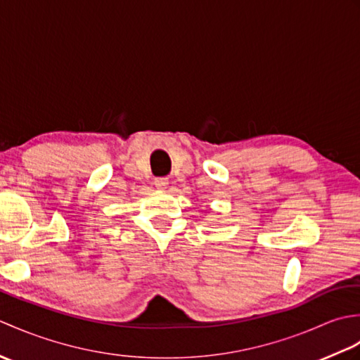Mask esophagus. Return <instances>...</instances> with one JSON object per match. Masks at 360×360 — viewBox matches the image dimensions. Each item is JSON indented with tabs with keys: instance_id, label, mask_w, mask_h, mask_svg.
Listing matches in <instances>:
<instances>
[{
	"instance_id": "34e87169",
	"label": "esophagus",
	"mask_w": 360,
	"mask_h": 360,
	"mask_svg": "<svg viewBox=\"0 0 360 360\" xmlns=\"http://www.w3.org/2000/svg\"><path fill=\"white\" fill-rule=\"evenodd\" d=\"M153 184H155V187H156L158 190H165L167 186H168V179H167V178H156L155 182H153Z\"/></svg>"
}]
</instances>
